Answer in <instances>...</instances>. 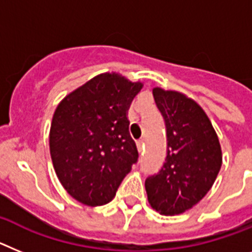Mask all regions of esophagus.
I'll use <instances>...</instances> for the list:
<instances>
[{
    "instance_id": "1",
    "label": "esophagus",
    "mask_w": 252,
    "mask_h": 252,
    "mask_svg": "<svg viewBox=\"0 0 252 252\" xmlns=\"http://www.w3.org/2000/svg\"><path fill=\"white\" fill-rule=\"evenodd\" d=\"M137 148H138L139 152H142L144 148V141H138L137 142Z\"/></svg>"
}]
</instances>
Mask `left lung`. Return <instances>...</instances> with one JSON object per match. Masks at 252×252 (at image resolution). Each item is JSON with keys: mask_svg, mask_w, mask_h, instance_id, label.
<instances>
[{"mask_svg": "<svg viewBox=\"0 0 252 252\" xmlns=\"http://www.w3.org/2000/svg\"><path fill=\"white\" fill-rule=\"evenodd\" d=\"M167 135V156L158 174L146 179L151 207L165 216L184 213L205 196L222 166L220 139L200 105L187 95L155 87Z\"/></svg>", "mask_w": 252, "mask_h": 252, "instance_id": "8db88e82", "label": "left lung"}]
</instances>
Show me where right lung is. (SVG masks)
<instances>
[{"instance_id": "right-lung-1", "label": "right lung", "mask_w": 252, "mask_h": 252, "mask_svg": "<svg viewBox=\"0 0 252 252\" xmlns=\"http://www.w3.org/2000/svg\"><path fill=\"white\" fill-rule=\"evenodd\" d=\"M143 87L117 72L101 73L69 93L54 111L50 157L67 192L82 204L111 202L138 159L128 109Z\"/></svg>"}]
</instances>
